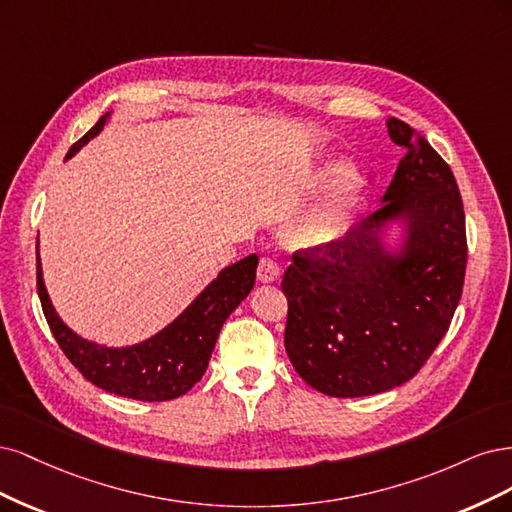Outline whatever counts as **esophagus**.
<instances>
[{"label": "esophagus", "mask_w": 512, "mask_h": 512, "mask_svg": "<svg viewBox=\"0 0 512 512\" xmlns=\"http://www.w3.org/2000/svg\"><path fill=\"white\" fill-rule=\"evenodd\" d=\"M280 278V268L272 257H261L257 266V280L259 283H274Z\"/></svg>", "instance_id": "esophagus-1"}]
</instances>
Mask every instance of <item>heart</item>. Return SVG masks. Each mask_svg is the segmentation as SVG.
<instances>
[{
  "mask_svg": "<svg viewBox=\"0 0 512 512\" xmlns=\"http://www.w3.org/2000/svg\"><path fill=\"white\" fill-rule=\"evenodd\" d=\"M338 174H342V168L332 166L325 170L323 180H332ZM351 204L353 187H344L332 197V200H327L315 210H310L306 217H302V221L295 225L293 232L295 242H300L304 246H325L327 242H332L342 232L346 219H349Z\"/></svg>",
  "mask_w": 512,
  "mask_h": 512,
  "instance_id": "b5f03b06",
  "label": "heart"
}]
</instances>
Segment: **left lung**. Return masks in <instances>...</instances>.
Segmentation results:
<instances>
[{"label":"left lung","instance_id":"8db88e82","mask_svg":"<svg viewBox=\"0 0 512 512\" xmlns=\"http://www.w3.org/2000/svg\"><path fill=\"white\" fill-rule=\"evenodd\" d=\"M387 127L406 155L385 204L340 246L295 251L280 283L291 364L312 389L334 398L410 381L449 332L464 289L466 214L449 163L408 123L389 119ZM400 209L411 219V249L393 264L371 227Z\"/></svg>","mask_w":512,"mask_h":512}]
</instances>
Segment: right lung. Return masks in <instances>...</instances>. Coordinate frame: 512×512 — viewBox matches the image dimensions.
<instances>
[{"instance_id":"1","label":"right lung","mask_w":512,"mask_h":512,"mask_svg":"<svg viewBox=\"0 0 512 512\" xmlns=\"http://www.w3.org/2000/svg\"><path fill=\"white\" fill-rule=\"evenodd\" d=\"M106 119L108 114H104L70 148L65 159H70L80 146H85L93 136L100 134ZM257 261L259 257L253 253L225 268L170 327L163 329L155 338L127 346V349L97 346L78 338L68 325L61 323L51 300H48L40 257L36 259L38 295L46 323L51 327L59 349L89 383L108 393L121 395V398L166 402L187 393L204 376L225 319L232 315L255 285Z\"/></svg>"}]
</instances>
